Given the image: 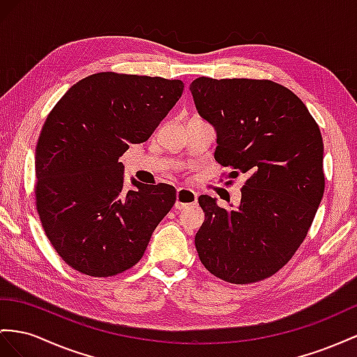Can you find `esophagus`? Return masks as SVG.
Segmentation results:
<instances>
[{"label":"esophagus","instance_id":"obj_1","mask_svg":"<svg viewBox=\"0 0 357 357\" xmlns=\"http://www.w3.org/2000/svg\"><path fill=\"white\" fill-rule=\"evenodd\" d=\"M196 202H197V195L193 190H190V188H178L176 190V204H175L176 209H184L187 206L196 205Z\"/></svg>","mask_w":357,"mask_h":357}]
</instances>
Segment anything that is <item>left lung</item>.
I'll list each match as a JSON object with an SVG mask.
<instances>
[{
  "label": "left lung",
  "mask_w": 357,
  "mask_h": 357,
  "mask_svg": "<svg viewBox=\"0 0 357 357\" xmlns=\"http://www.w3.org/2000/svg\"><path fill=\"white\" fill-rule=\"evenodd\" d=\"M190 91L215 128V161L235 178L248 175L236 209L199 197L205 213L195 238L199 258L236 285L267 279L303 243L323 199L321 132L301 99L268 79L200 77Z\"/></svg>",
  "instance_id": "8db88e82"
}]
</instances>
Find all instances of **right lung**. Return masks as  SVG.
<instances>
[{"instance_id": "obj_1", "label": "right lung", "mask_w": 357, "mask_h": 357, "mask_svg": "<svg viewBox=\"0 0 357 357\" xmlns=\"http://www.w3.org/2000/svg\"><path fill=\"white\" fill-rule=\"evenodd\" d=\"M182 90L181 79L99 72L51 109L36 146V205L52 248L74 270L108 278L142 259L176 190L132 178L126 191L119 158L149 139Z\"/></svg>"}]
</instances>
